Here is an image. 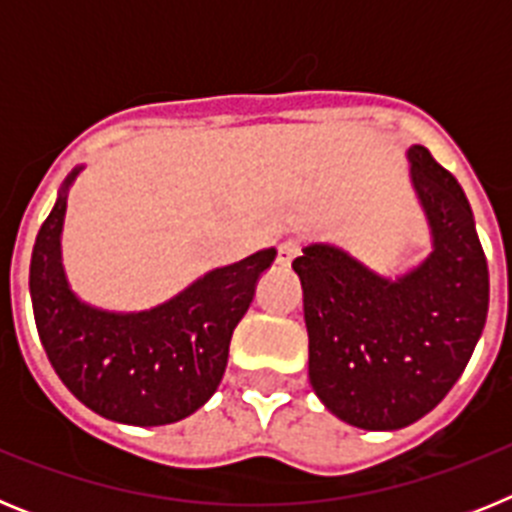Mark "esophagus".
Here are the masks:
<instances>
[{
	"label": "esophagus",
	"instance_id": "34e87169",
	"mask_svg": "<svg viewBox=\"0 0 512 512\" xmlns=\"http://www.w3.org/2000/svg\"><path fill=\"white\" fill-rule=\"evenodd\" d=\"M297 256H300V243L297 241L279 243V248H277V264L279 266H289L292 261L297 259Z\"/></svg>",
	"mask_w": 512,
	"mask_h": 512
}]
</instances>
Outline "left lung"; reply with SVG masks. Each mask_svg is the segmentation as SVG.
<instances>
[{"instance_id":"left-lung-1","label":"left lung","mask_w":512,"mask_h":512,"mask_svg":"<svg viewBox=\"0 0 512 512\" xmlns=\"http://www.w3.org/2000/svg\"><path fill=\"white\" fill-rule=\"evenodd\" d=\"M433 251L397 279L312 243L292 261L302 282L310 384L325 408L364 431H397L431 413L472 359L490 274L459 182L431 151H408Z\"/></svg>"}]
</instances>
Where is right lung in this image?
Masks as SVG:
<instances>
[{"mask_svg":"<svg viewBox=\"0 0 512 512\" xmlns=\"http://www.w3.org/2000/svg\"><path fill=\"white\" fill-rule=\"evenodd\" d=\"M40 225L30 261L35 325L48 361L71 395L115 423L166 425L200 410L225 374L235 325L277 251L264 248L223 266L164 305L107 312L71 292L61 264L66 192Z\"/></svg>","mask_w":512,"mask_h":512,"instance_id":"obj_1","label":"right lung"}]
</instances>
